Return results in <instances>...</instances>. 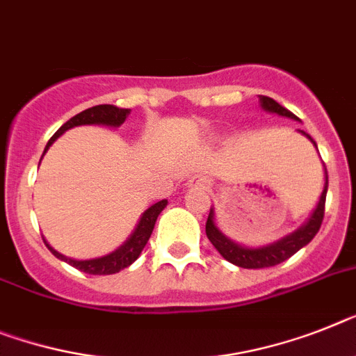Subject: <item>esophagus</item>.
<instances>
[{"mask_svg": "<svg viewBox=\"0 0 356 356\" xmlns=\"http://www.w3.org/2000/svg\"><path fill=\"white\" fill-rule=\"evenodd\" d=\"M190 184H192V186L202 188V190H204V188L210 186V181H208L206 177H195V179H192V181H190Z\"/></svg>", "mask_w": 356, "mask_h": 356, "instance_id": "1", "label": "esophagus"}]
</instances>
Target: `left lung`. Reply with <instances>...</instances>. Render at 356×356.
<instances>
[{"instance_id":"obj_1","label":"left lung","mask_w":356,"mask_h":356,"mask_svg":"<svg viewBox=\"0 0 356 356\" xmlns=\"http://www.w3.org/2000/svg\"><path fill=\"white\" fill-rule=\"evenodd\" d=\"M259 101H261V106L266 110V112L279 113V115H284V118H289V119H297L295 113L289 112L288 108H284L282 104H279L275 99H271V97L259 95ZM300 132H302V130H300ZM302 134L316 146V143L313 141L312 137L307 136L306 132ZM325 193H327V173H325V184H324V190H322L321 201H318V204H316L312 217L307 219V222L304 224V226H300V228H298L297 232H293V234L286 235V237H282L280 241L268 244V246L248 248V246H241V244L234 243L232 238L226 237V235L217 228V224H215L213 208L210 210L208 220H206V235H208L210 243L215 246V250H217V252L226 259V261L238 266V268L259 270V268L277 266L280 264V262L288 261L289 257L295 255V253H297L300 248L306 246L307 243H312V238L318 234L322 219H324Z\"/></svg>"}]
</instances>
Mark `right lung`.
<instances>
[{
	"label": "right lung",
	"instance_id": "1",
	"mask_svg": "<svg viewBox=\"0 0 356 356\" xmlns=\"http://www.w3.org/2000/svg\"><path fill=\"white\" fill-rule=\"evenodd\" d=\"M128 113L130 110L128 108H118V106H113V104H97V106H92V108H86L83 110L81 113H77L74 115L72 119H68L61 128H59L58 132L54 134L50 137V141L47 143V148L44 152L49 150L50 145H52L56 139H58L61 134H65L67 130L74 127H81V124H103V127H113L118 128L121 127L124 119L128 118ZM43 152V154H44ZM168 201L163 199V201L155 202L152 204L145 213L141 215V219H139V224L136 226L134 229V234L128 237V241L122 244L121 248H118L115 252L108 253V255L104 257H97V259H88V261H77V259H70V257H65L61 255L59 252H56L52 246H50L47 241V248H49L50 252L54 255L65 261L67 264L74 266L77 270L85 271V273H90V275H112V273H119L121 270L128 268V266L132 264V262L137 261V257L141 255L143 248L146 246L148 243V238H150L152 232H154V226H155V220L159 217L161 211L166 208Z\"/></svg>",
	"mask_w": 356,
	"mask_h": 356
}]
</instances>
